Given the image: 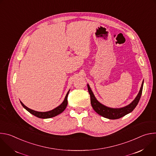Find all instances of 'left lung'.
Instances as JSON below:
<instances>
[{
    "instance_id": "1",
    "label": "left lung",
    "mask_w": 156,
    "mask_h": 156,
    "mask_svg": "<svg viewBox=\"0 0 156 156\" xmlns=\"http://www.w3.org/2000/svg\"><path fill=\"white\" fill-rule=\"evenodd\" d=\"M143 84H144V80L143 81L140 90L138 95L135 98V99L128 105L120 108H112V107L105 106V105L101 104L96 98L89 84H87V90H88L89 93H90V95L91 104L93 109L96 111V112H97L99 115L106 119L115 120V119H120L129 114L135 109V108L136 107L141 98L143 87Z\"/></svg>"
}]
</instances>
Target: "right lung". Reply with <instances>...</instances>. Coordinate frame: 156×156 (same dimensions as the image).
Segmentation results:
<instances>
[{
	"label": "right lung",
	"mask_w": 156,
	"mask_h": 156,
	"mask_svg": "<svg viewBox=\"0 0 156 156\" xmlns=\"http://www.w3.org/2000/svg\"><path fill=\"white\" fill-rule=\"evenodd\" d=\"M69 91H70V90L68 91L67 93H66L63 101L62 102V103L60 105H59L58 107H57L56 108H55L51 110L48 111V112H38V111L32 110V109L27 107L26 105H25L21 101H20V103L22 105V106H23L27 111H28L30 114H33V115H34L38 118H40V119H49V118L55 117L63 112L64 110L66 108V106H67V104H68L67 98H68Z\"/></svg>",
	"instance_id": "right-lung-1"
}]
</instances>
